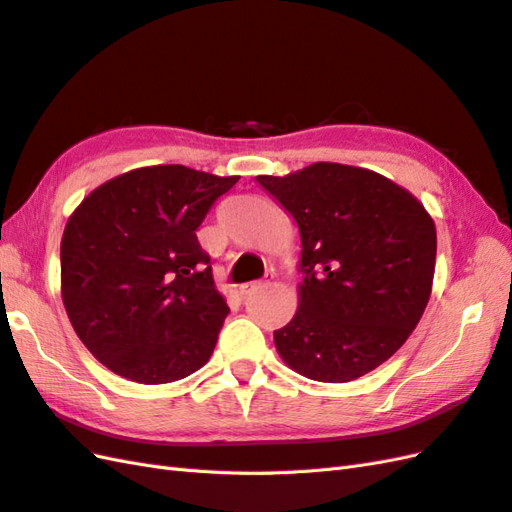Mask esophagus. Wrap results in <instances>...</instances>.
Returning <instances> with one entry per match:
<instances>
[{"instance_id": "obj_1", "label": "esophagus", "mask_w": 512, "mask_h": 512, "mask_svg": "<svg viewBox=\"0 0 512 512\" xmlns=\"http://www.w3.org/2000/svg\"><path fill=\"white\" fill-rule=\"evenodd\" d=\"M266 283H261V281H253V283H244L242 287H240V294L242 296H248V294H253V292H257V290H261V287H264Z\"/></svg>"}]
</instances>
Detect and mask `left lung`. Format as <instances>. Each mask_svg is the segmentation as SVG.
I'll list each match as a JSON object with an SVG mask.
<instances>
[{
    "label": "left lung",
    "mask_w": 512,
    "mask_h": 512,
    "mask_svg": "<svg viewBox=\"0 0 512 512\" xmlns=\"http://www.w3.org/2000/svg\"><path fill=\"white\" fill-rule=\"evenodd\" d=\"M257 181L292 214L303 246L296 316L274 331L281 359L320 383L372 372L428 305L435 222L409 190L368 168L316 162Z\"/></svg>",
    "instance_id": "obj_1"
}]
</instances>
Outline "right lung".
<instances>
[{"instance_id": "obj_1", "label": "right lung", "mask_w": 512, "mask_h": 512, "mask_svg": "<svg viewBox=\"0 0 512 512\" xmlns=\"http://www.w3.org/2000/svg\"><path fill=\"white\" fill-rule=\"evenodd\" d=\"M238 179L144 166L101 183L71 214L62 303L82 344L114 374L162 385L212 357L229 307L196 229Z\"/></svg>"}]
</instances>
